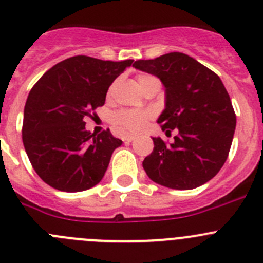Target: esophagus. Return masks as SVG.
Segmentation results:
<instances>
[{
  "label": "esophagus",
  "instance_id": "34e87169",
  "mask_svg": "<svg viewBox=\"0 0 263 263\" xmlns=\"http://www.w3.org/2000/svg\"><path fill=\"white\" fill-rule=\"evenodd\" d=\"M134 138H136V136H133V134H127V136H125L124 138H122V141H124L125 143H130L132 141H134Z\"/></svg>",
  "mask_w": 263,
  "mask_h": 263
}]
</instances>
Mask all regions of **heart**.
<instances>
[{
    "label": "heart",
    "mask_w": 263,
    "mask_h": 263,
    "mask_svg": "<svg viewBox=\"0 0 263 263\" xmlns=\"http://www.w3.org/2000/svg\"><path fill=\"white\" fill-rule=\"evenodd\" d=\"M152 79L149 74H139L138 82H143L144 80ZM151 117V112L148 109H122L115 114L114 124L120 130L126 132H139L146 126L147 121Z\"/></svg>",
    "instance_id": "b5f03b06"
}]
</instances>
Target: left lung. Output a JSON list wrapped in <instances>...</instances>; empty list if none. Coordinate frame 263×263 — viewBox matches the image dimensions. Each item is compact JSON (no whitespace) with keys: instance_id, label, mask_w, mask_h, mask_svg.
<instances>
[{"instance_id":"1","label":"left lung","mask_w":263,"mask_h":263,"mask_svg":"<svg viewBox=\"0 0 263 263\" xmlns=\"http://www.w3.org/2000/svg\"><path fill=\"white\" fill-rule=\"evenodd\" d=\"M133 67L159 77L165 109L157 122L166 133L178 130L171 144L152 138L154 151L143 160L147 176L174 190H192L211 181L229 156L236 126L221 79L183 52L137 61Z\"/></svg>"}]
</instances>
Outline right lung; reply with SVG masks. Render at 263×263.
<instances>
[{"mask_svg":"<svg viewBox=\"0 0 263 263\" xmlns=\"http://www.w3.org/2000/svg\"><path fill=\"white\" fill-rule=\"evenodd\" d=\"M132 63L77 55L55 64L32 87L22 136L29 161L45 183L79 192L102 181L122 141L109 130L91 134L84 117L103 106L108 87Z\"/></svg>","mask_w":263,"mask_h":263,"instance_id":"1","label":"right lung"}]
</instances>
